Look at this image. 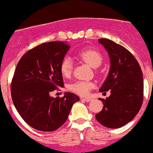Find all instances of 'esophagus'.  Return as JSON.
<instances>
[{
  "instance_id": "34e87169",
  "label": "esophagus",
  "mask_w": 153,
  "mask_h": 153,
  "mask_svg": "<svg viewBox=\"0 0 153 153\" xmlns=\"http://www.w3.org/2000/svg\"><path fill=\"white\" fill-rule=\"evenodd\" d=\"M81 100H83V101H85V102H90V101H91V98H81Z\"/></svg>"
}]
</instances>
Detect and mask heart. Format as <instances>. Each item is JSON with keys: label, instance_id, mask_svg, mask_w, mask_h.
I'll list each match as a JSON object with an SVG mask.
<instances>
[{"label": "heart", "instance_id": "obj_1", "mask_svg": "<svg viewBox=\"0 0 153 153\" xmlns=\"http://www.w3.org/2000/svg\"><path fill=\"white\" fill-rule=\"evenodd\" d=\"M77 57L84 62L87 63L91 67L96 68L101 65L102 62V56L100 53L94 49H85L77 53ZM74 63L71 59L68 56L65 57L61 62L59 69L60 73L64 77H69L71 75L73 71ZM94 86V84L88 81H76L71 83L68 85V90L73 93L86 96L89 91Z\"/></svg>", "mask_w": 153, "mask_h": 153}]
</instances>
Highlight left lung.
<instances>
[{"mask_svg":"<svg viewBox=\"0 0 153 153\" xmlns=\"http://www.w3.org/2000/svg\"><path fill=\"white\" fill-rule=\"evenodd\" d=\"M111 61L108 76L100 91L111 94L100 98L103 108L95 116L102 126L116 128L131 121L141 108L143 97V74L140 65L127 49L111 40L99 39Z\"/></svg>","mask_w":153,"mask_h":153,"instance_id":"obj_1","label":"left lung"}]
</instances>
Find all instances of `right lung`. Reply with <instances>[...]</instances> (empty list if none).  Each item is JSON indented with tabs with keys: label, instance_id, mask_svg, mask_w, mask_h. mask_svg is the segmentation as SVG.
Listing matches in <instances>:
<instances>
[{
	"label": "right lung",
	"instance_id": "add662e5",
	"mask_svg": "<svg viewBox=\"0 0 153 153\" xmlns=\"http://www.w3.org/2000/svg\"><path fill=\"white\" fill-rule=\"evenodd\" d=\"M70 46L63 42H49L30 50L16 66L11 95L21 117L31 127L53 131L62 126L72 105L79 100L74 94L53 98L50 93L64 87L61 62Z\"/></svg>",
	"mask_w": 153,
	"mask_h": 153
}]
</instances>
